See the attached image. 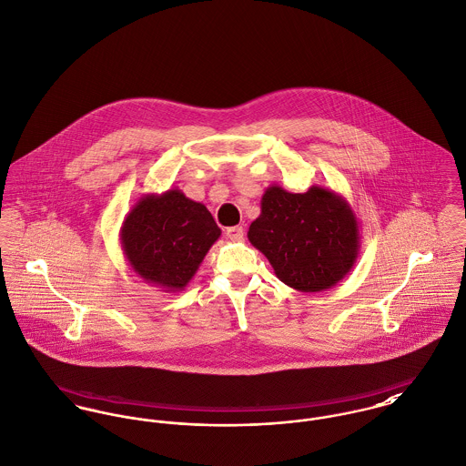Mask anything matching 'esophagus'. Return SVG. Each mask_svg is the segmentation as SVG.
Listing matches in <instances>:
<instances>
[{
  "instance_id": "34e87169",
  "label": "esophagus",
  "mask_w": 466,
  "mask_h": 466,
  "mask_svg": "<svg viewBox=\"0 0 466 466\" xmlns=\"http://www.w3.org/2000/svg\"><path fill=\"white\" fill-rule=\"evenodd\" d=\"M226 237L229 238V240H242L244 238V228L242 226H233V228H228L226 229Z\"/></svg>"
}]
</instances>
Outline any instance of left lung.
<instances>
[{
	"mask_svg": "<svg viewBox=\"0 0 466 466\" xmlns=\"http://www.w3.org/2000/svg\"><path fill=\"white\" fill-rule=\"evenodd\" d=\"M248 238L279 281L299 292H324L350 272L360 254L356 213L335 190L313 185L292 194L270 185Z\"/></svg>",
	"mask_w": 466,
	"mask_h": 466,
	"instance_id": "8db88e82",
	"label": "left lung"
}]
</instances>
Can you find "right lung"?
<instances>
[{
	"mask_svg": "<svg viewBox=\"0 0 466 466\" xmlns=\"http://www.w3.org/2000/svg\"><path fill=\"white\" fill-rule=\"evenodd\" d=\"M218 237L208 208L179 188L142 196L119 231L131 270L164 292L185 290Z\"/></svg>",
	"mask_w": 466,
	"mask_h": 466,
	"instance_id": "obj_1",
	"label": "right lung"
}]
</instances>
